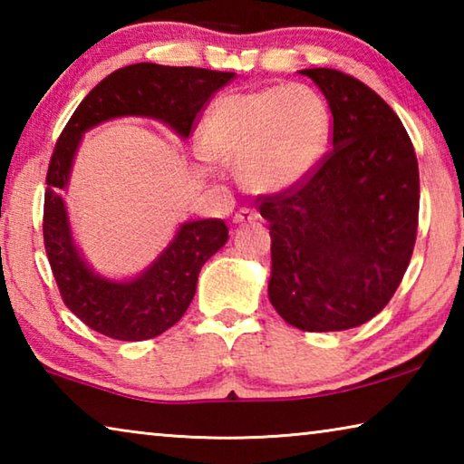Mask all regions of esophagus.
<instances>
[{"label":"esophagus","mask_w":464,"mask_h":464,"mask_svg":"<svg viewBox=\"0 0 464 464\" xmlns=\"http://www.w3.org/2000/svg\"><path fill=\"white\" fill-rule=\"evenodd\" d=\"M257 221V213L251 208H241L239 213H235L233 223L235 225H246V223H256Z\"/></svg>","instance_id":"34e87169"}]
</instances>
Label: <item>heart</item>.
I'll return each instance as SVG.
<instances>
[{"instance_id":"heart-1","label":"heart","mask_w":464,"mask_h":464,"mask_svg":"<svg viewBox=\"0 0 464 464\" xmlns=\"http://www.w3.org/2000/svg\"><path fill=\"white\" fill-rule=\"evenodd\" d=\"M329 140V112L303 85L233 92L204 116L198 151L207 161L237 169L249 192L295 190L315 174Z\"/></svg>"}]
</instances>
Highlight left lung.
Returning a JSON list of instances; mask_svg holds the SVG:
<instances>
[{"label":"left lung","mask_w":464,"mask_h":464,"mask_svg":"<svg viewBox=\"0 0 464 464\" xmlns=\"http://www.w3.org/2000/svg\"><path fill=\"white\" fill-rule=\"evenodd\" d=\"M334 116V151L295 190L268 196V296L303 332H343L384 309L410 266L420 210L418 160L379 93L335 69H303Z\"/></svg>","instance_id":"left-lung-1"}]
</instances>
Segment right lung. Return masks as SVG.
Masks as SVG:
<instances>
[{"label":"right lung","mask_w":464,"mask_h":464,"mask_svg":"<svg viewBox=\"0 0 464 464\" xmlns=\"http://www.w3.org/2000/svg\"><path fill=\"white\" fill-rule=\"evenodd\" d=\"M233 77V72L137 63L102 80L63 129L46 174L44 247L63 301L93 332L140 342L176 325L192 303L202 266L225 246L229 231L221 218L184 221L140 272L124 278L96 272L77 246L63 200L82 139L102 122L135 116L166 124L184 140L196 114Z\"/></svg>","instance_id":"add662e5"}]
</instances>
